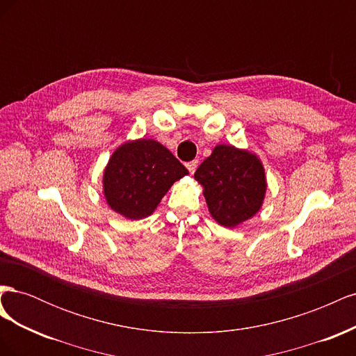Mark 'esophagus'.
<instances>
[{
	"label": "esophagus",
	"mask_w": 356,
	"mask_h": 356,
	"mask_svg": "<svg viewBox=\"0 0 356 356\" xmlns=\"http://www.w3.org/2000/svg\"><path fill=\"white\" fill-rule=\"evenodd\" d=\"M190 174H195L196 169H197V160H193V161H188V163L186 165Z\"/></svg>",
	"instance_id": "obj_1"
}]
</instances>
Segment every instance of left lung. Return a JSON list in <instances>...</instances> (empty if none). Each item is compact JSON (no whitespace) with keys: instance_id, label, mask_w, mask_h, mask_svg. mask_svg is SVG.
I'll return each instance as SVG.
<instances>
[{"instance_id":"left-lung-1","label":"left lung","mask_w":356,"mask_h":356,"mask_svg":"<svg viewBox=\"0 0 356 356\" xmlns=\"http://www.w3.org/2000/svg\"><path fill=\"white\" fill-rule=\"evenodd\" d=\"M211 217L224 227H238L261 209L267 179L263 161L250 149L220 144L197 168Z\"/></svg>"}]
</instances>
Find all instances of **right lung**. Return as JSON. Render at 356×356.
Here are the masks:
<instances>
[{
  "label": "right lung",
  "mask_w": 356,
  "mask_h": 356,
  "mask_svg": "<svg viewBox=\"0 0 356 356\" xmlns=\"http://www.w3.org/2000/svg\"><path fill=\"white\" fill-rule=\"evenodd\" d=\"M188 170L154 139H134L114 149L104 169L106 204L127 220L149 217L174 182Z\"/></svg>",
  "instance_id": "add662e5"
}]
</instances>
